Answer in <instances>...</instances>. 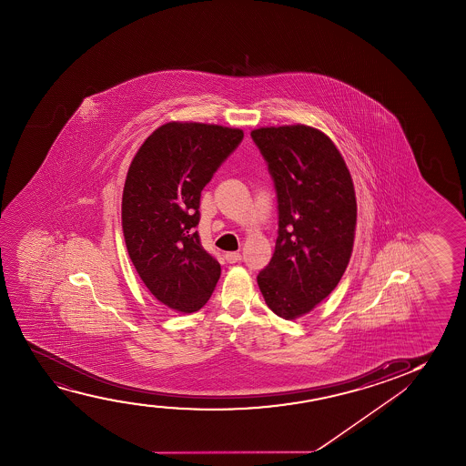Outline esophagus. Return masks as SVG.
<instances>
[{
  "mask_svg": "<svg viewBox=\"0 0 466 466\" xmlns=\"http://www.w3.org/2000/svg\"><path fill=\"white\" fill-rule=\"evenodd\" d=\"M226 258V261L230 262V264H234V262H238L242 259V255L238 253V251H229V253H226L224 255Z\"/></svg>",
  "mask_w": 466,
  "mask_h": 466,
  "instance_id": "esophagus-1",
  "label": "esophagus"
}]
</instances>
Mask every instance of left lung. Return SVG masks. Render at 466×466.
<instances>
[{
    "label": "left lung",
    "instance_id": "left-lung-1",
    "mask_svg": "<svg viewBox=\"0 0 466 466\" xmlns=\"http://www.w3.org/2000/svg\"><path fill=\"white\" fill-rule=\"evenodd\" d=\"M251 138L268 162L279 198V237L258 275L268 309L296 319L338 287L350 261L357 198L342 154L304 124L259 127Z\"/></svg>",
    "mask_w": 466,
    "mask_h": 466
}]
</instances>
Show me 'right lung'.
I'll use <instances>...</instances> for the list:
<instances>
[{
  "mask_svg": "<svg viewBox=\"0 0 466 466\" xmlns=\"http://www.w3.org/2000/svg\"><path fill=\"white\" fill-rule=\"evenodd\" d=\"M243 130L167 122L143 141L122 192V230L130 261L154 298L177 312L210 299L221 266L200 245V192Z\"/></svg>",
  "mask_w": 466,
  "mask_h": 466,
  "instance_id": "right-lung-1",
  "label": "right lung"
}]
</instances>
